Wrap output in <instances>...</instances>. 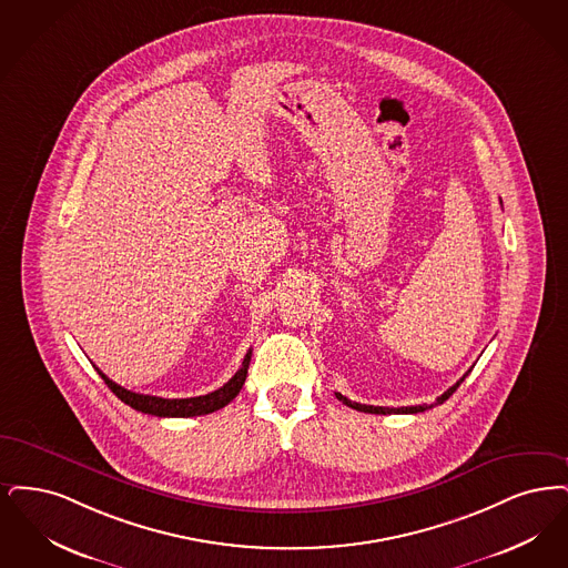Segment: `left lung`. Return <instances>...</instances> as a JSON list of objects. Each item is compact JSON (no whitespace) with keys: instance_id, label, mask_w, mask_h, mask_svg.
Returning <instances> with one entry per match:
<instances>
[{"instance_id":"obj_1","label":"left lung","mask_w":568,"mask_h":568,"mask_svg":"<svg viewBox=\"0 0 568 568\" xmlns=\"http://www.w3.org/2000/svg\"><path fill=\"white\" fill-rule=\"evenodd\" d=\"M469 371H467V373H465V375H463V377H460L452 388H447L444 395L439 396L433 405H416V407H375V405H361V403H354V400H349V398H346L344 395H339V393H335V396H337L344 405H347V407H352V409H356V412H365V414H382V416H388V414H419V412H426V409H430V407H435V405H442V403H445L449 396L456 393V388L465 382V377L469 375Z\"/></svg>"}]
</instances>
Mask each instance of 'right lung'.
<instances>
[{
	"label": "right lung",
	"instance_id": "right-lung-1",
	"mask_svg": "<svg viewBox=\"0 0 568 568\" xmlns=\"http://www.w3.org/2000/svg\"><path fill=\"white\" fill-rule=\"evenodd\" d=\"M252 358V347L246 352V358L242 363L240 371L222 386L219 390L210 393V395L191 396V398H161V396L140 395V393H131L123 386H119L116 382H112L105 373L98 369L101 379L108 384V388L119 396L129 407L150 414V416H159V418H193V416H205L212 414L216 409H221L224 405H229L235 396L240 395L244 382H246L247 365Z\"/></svg>",
	"mask_w": 568,
	"mask_h": 568
}]
</instances>
